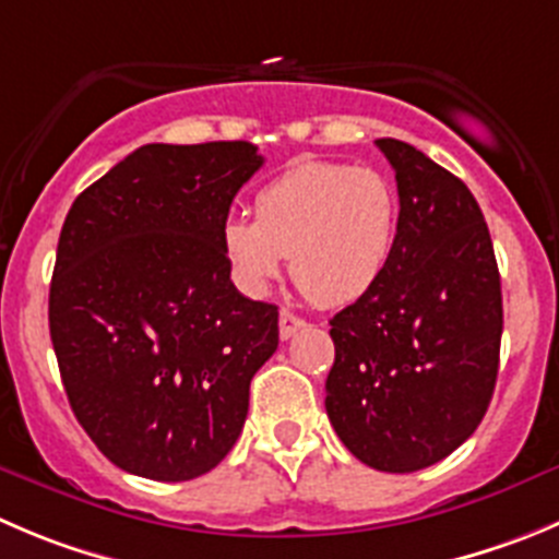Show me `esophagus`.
Instances as JSON below:
<instances>
[{"label": "esophagus", "instance_id": "1", "mask_svg": "<svg viewBox=\"0 0 559 559\" xmlns=\"http://www.w3.org/2000/svg\"><path fill=\"white\" fill-rule=\"evenodd\" d=\"M301 326H305V318L294 316V312H290V310L280 312V337H283V340L294 337V334L299 332Z\"/></svg>", "mask_w": 559, "mask_h": 559}]
</instances>
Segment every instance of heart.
Segmentation results:
<instances>
[{
    "label": "heart",
    "instance_id": "heart-1",
    "mask_svg": "<svg viewBox=\"0 0 559 559\" xmlns=\"http://www.w3.org/2000/svg\"><path fill=\"white\" fill-rule=\"evenodd\" d=\"M397 222L401 200L384 173L310 162L258 191L254 219L227 216L222 247L249 290H265L290 258L301 294L340 307L379 285L395 252Z\"/></svg>",
    "mask_w": 559,
    "mask_h": 559
}]
</instances>
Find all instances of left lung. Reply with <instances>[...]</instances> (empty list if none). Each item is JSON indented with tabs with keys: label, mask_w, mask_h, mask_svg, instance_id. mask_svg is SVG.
I'll return each instance as SVG.
<instances>
[{
	"label": "left lung",
	"mask_w": 559,
	"mask_h": 559,
	"mask_svg": "<svg viewBox=\"0 0 559 559\" xmlns=\"http://www.w3.org/2000/svg\"><path fill=\"white\" fill-rule=\"evenodd\" d=\"M401 222L373 290L332 318L326 414L379 472H417L475 433L491 403L502 288L483 211L464 180L401 140H376Z\"/></svg>",
	"instance_id": "8db88e82"
}]
</instances>
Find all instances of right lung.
<instances>
[{"label": "right lung", "mask_w": 559, "mask_h": 559, "mask_svg": "<svg viewBox=\"0 0 559 559\" xmlns=\"http://www.w3.org/2000/svg\"><path fill=\"white\" fill-rule=\"evenodd\" d=\"M249 142L142 145L73 200L49 329L79 425L115 466L194 480L233 450L280 312L230 280L222 227Z\"/></svg>", "instance_id": "obj_1"}]
</instances>
